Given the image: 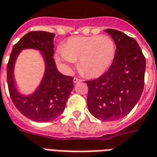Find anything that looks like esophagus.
<instances>
[{
  "label": "esophagus",
  "instance_id": "34e87169",
  "mask_svg": "<svg viewBox=\"0 0 157 157\" xmlns=\"http://www.w3.org/2000/svg\"><path fill=\"white\" fill-rule=\"evenodd\" d=\"M73 82H74V83H78V82H81V80L77 78H75L73 79Z\"/></svg>",
  "mask_w": 157,
  "mask_h": 157
}]
</instances>
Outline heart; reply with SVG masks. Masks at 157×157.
<instances>
[{
	"label": "heart",
	"instance_id": "1",
	"mask_svg": "<svg viewBox=\"0 0 157 157\" xmlns=\"http://www.w3.org/2000/svg\"><path fill=\"white\" fill-rule=\"evenodd\" d=\"M115 52V41L109 36L75 37L58 48L56 59L67 68L78 59L81 71L90 77H99L110 69Z\"/></svg>",
	"mask_w": 157,
	"mask_h": 157
}]
</instances>
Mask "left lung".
<instances>
[{
    "instance_id": "obj_1",
    "label": "left lung",
    "mask_w": 157,
    "mask_h": 157,
    "mask_svg": "<svg viewBox=\"0 0 157 157\" xmlns=\"http://www.w3.org/2000/svg\"><path fill=\"white\" fill-rule=\"evenodd\" d=\"M115 41V57L106 72L88 86L87 107L94 117L115 121L130 112L143 93L146 59L134 38L115 29H105Z\"/></svg>"
}]
</instances>
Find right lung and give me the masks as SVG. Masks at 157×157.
I'll list each match as a JSON object with an SVG mask.
<instances>
[{"label": "right lung", "mask_w": 157, "mask_h": 157, "mask_svg": "<svg viewBox=\"0 0 157 157\" xmlns=\"http://www.w3.org/2000/svg\"><path fill=\"white\" fill-rule=\"evenodd\" d=\"M55 35L43 31L28 33L14 46L7 65V82L12 101L24 116L36 122H50L59 117L74 87L73 78L60 74L53 59ZM25 49L39 50L45 64L40 84L28 95L17 90L14 78L17 58Z\"/></svg>", "instance_id": "1"}]
</instances>
